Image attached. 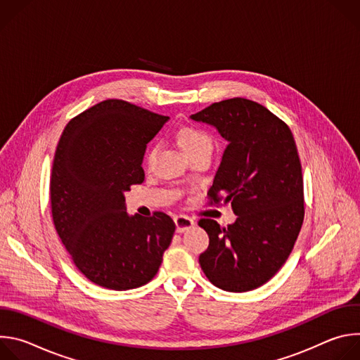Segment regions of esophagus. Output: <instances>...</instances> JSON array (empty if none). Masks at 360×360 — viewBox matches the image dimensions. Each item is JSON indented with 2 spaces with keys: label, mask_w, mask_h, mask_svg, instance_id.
<instances>
[{
  "label": "esophagus",
  "mask_w": 360,
  "mask_h": 360,
  "mask_svg": "<svg viewBox=\"0 0 360 360\" xmlns=\"http://www.w3.org/2000/svg\"><path fill=\"white\" fill-rule=\"evenodd\" d=\"M174 221L176 225V232H179V233L191 229L195 225V221L186 215H176Z\"/></svg>",
  "instance_id": "1"
}]
</instances>
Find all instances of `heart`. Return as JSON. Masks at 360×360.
Returning <instances> with one entry per match:
<instances>
[{
    "mask_svg": "<svg viewBox=\"0 0 360 360\" xmlns=\"http://www.w3.org/2000/svg\"><path fill=\"white\" fill-rule=\"evenodd\" d=\"M176 139L178 143L181 145L182 150L185 152V155L189 157L191 153L198 152V150H212V138L211 135L203 131L202 128L193 127V125H188V127H182L181 129H178L176 132ZM155 153V146H152L148 153H146V160L150 161V158Z\"/></svg>",
    "mask_w": 360,
    "mask_h": 360,
    "instance_id": "1",
    "label": "heart"
}]
</instances>
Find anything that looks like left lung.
I'll return each instance as SVG.
<instances>
[{"mask_svg": "<svg viewBox=\"0 0 360 360\" xmlns=\"http://www.w3.org/2000/svg\"><path fill=\"white\" fill-rule=\"evenodd\" d=\"M191 118L214 125L229 142L208 199L210 205L231 203L238 215L228 228L199 219L210 235L200 268L224 290L256 289L283 266L304 218L293 135L281 118L246 98L214 102Z\"/></svg>", "mask_w": 360, "mask_h": 360, "instance_id": "8db88e82", "label": "left lung"}]
</instances>
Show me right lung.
Returning a JSON list of instances; mask_svg holds the SVG:
<instances>
[{
	"instance_id": "add662e5",
	"label": "right lung",
	"mask_w": 360,
	"mask_h": 360,
	"mask_svg": "<svg viewBox=\"0 0 360 360\" xmlns=\"http://www.w3.org/2000/svg\"><path fill=\"white\" fill-rule=\"evenodd\" d=\"M167 121L131 102L105 99L63 131L49 182L51 212L74 265L95 285L128 290L148 283L171 245V217H129L124 198L143 182L146 143Z\"/></svg>"
}]
</instances>
